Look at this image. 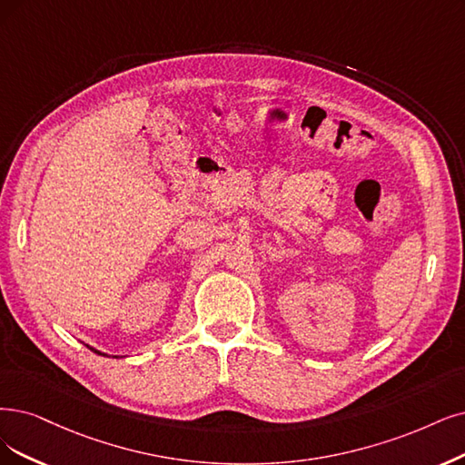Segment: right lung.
<instances>
[{"instance_id": "1", "label": "right lung", "mask_w": 465, "mask_h": 465, "mask_svg": "<svg viewBox=\"0 0 465 465\" xmlns=\"http://www.w3.org/2000/svg\"><path fill=\"white\" fill-rule=\"evenodd\" d=\"M85 347H88L90 351H94V352H97V354H101V356H107V354H103V352H99V351H95L94 347H90V345H85ZM113 358H116V356H113Z\"/></svg>"}]
</instances>
